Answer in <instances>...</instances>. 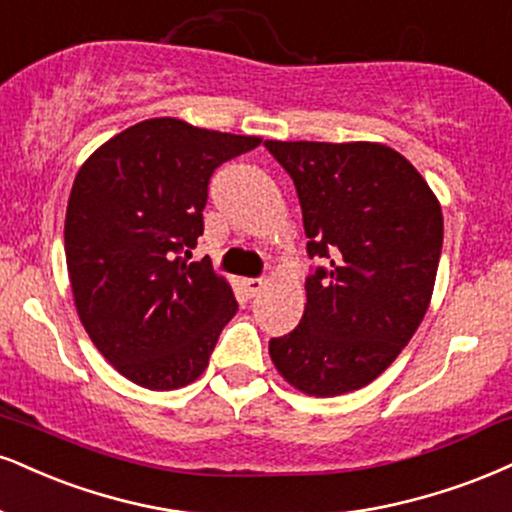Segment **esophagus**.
<instances>
[{
  "label": "esophagus",
  "instance_id": "34e87169",
  "mask_svg": "<svg viewBox=\"0 0 512 512\" xmlns=\"http://www.w3.org/2000/svg\"><path fill=\"white\" fill-rule=\"evenodd\" d=\"M243 288L250 298H255V295L264 288V281L262 279H243Z\"/></svg>",
  "mask_w": 512,
  "mask_h": 512
}]
</instances>
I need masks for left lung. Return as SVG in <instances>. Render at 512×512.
<instances>
[{
  "label": "left lung",
  "mask_w": 512,
  "mask_h": 512,
  "mask_svg": "<svg viewBox=\"0 0 512 512\" xmlns=\"http://www.w3.org/2000/svg\"><path fill=\"white\" fill-rule=\"evenodd\" d=\"M303 207L307 255L324 267L269 355L288 384L315 398L374 381L427 315L443 243L441 205L420 171L381 143L264 140Z\"/></svg>",
  "instance_id": "left-lung-1"
}]
</instances>
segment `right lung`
Returning <instances> with one entry per match:
<instances>
[{
    "label": "right lung",
    "instance_id": "add662e5",
    "mask_svg": "<svg viewBox=\"0 0 512 512\" xmlns=\"http://www.w3.org/2000/svg\"><path fill=\"white\" fill-rule=\"evenodd\" d=\"M262 138L147 119L85 159L66 207L73 303L104 360L150 391L205 372L238 303L209 262H186L202 236L214 169Z\"/></svg>",
    "mask_w": 512,
    "mask_h": 512
}]
</instances>
